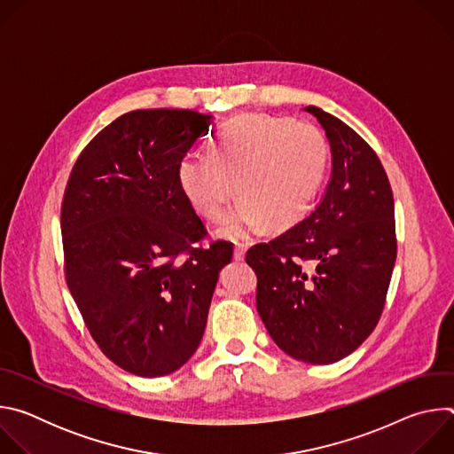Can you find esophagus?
<instances>
[{
    "instance_id": "esophagus-1",
    "label": "esophagus",
    "mask_w": 454,
    "mask_h": 454,
    "mask_svg": "<svg viewBox=\"0 0 454 454\" xmlns=\"http://www.w3.org/2000/svg\"><path fill=\"white\" fill-rule=\"evenodd\" d=\"M247 244L246 242H235V249H233V258L235 261H242L244 254H246Z\"/></svg>"
}]
</instances>
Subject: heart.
I'll use <instances>...</instances> for the list:
<instances>
[{
	"mask_svg": "<svg viewBox=\"0 0 454 454\" xmlns=\"http://www.w3.org/2000/svg\"><path fill=\"white\" fill-rule=\"evenodd\" d=\"M327 142L309 121L242 116L212 144L208 158L179 165V183L192 208L219 221L237 188L242 201L224 217L223 235L239 239L298 221L312 205L327 167ZM236 186H232V183Z\"/></svg>",
	"mask_w": 454,
	"mask_h": 454,
	"instance_id": "heart-1",
	"label": "heart"
}]
</instances>
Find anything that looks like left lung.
Instances as JSON below:
<instances>
[{
	"label": "left lung",
	"instance_id": "obj_1",
	"mask_svg": "<svg viewBox=\"0 0 454 454\" xmlns=\"http://www.w3.org/2000/svg\"><path fill=\"white\" fill-rule=\"evenodd\" d=\"M305 111L333 151L325 196L303 221L249 247L246 262L273 341L298 361L331 364L352 354L382 314L397 256L395 210L373 149L340 118Z\"/></svg>",
	"mask_w": 454,
	"mask_h": 454
}]
</instances>
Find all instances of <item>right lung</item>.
<instances>
[{"label": "right lung", "instance_id": "add662e5", "mask_svg": "<svg viewBox=\"0 0 454 454\" xmlns=\"http://www.w3.org/2000/svg\"><path fill=\"white\" fill-rule=\"evenodd\" d=\"M212 129L190 109H138L77 158L60 205L64 277L98 348L120 368L161 377L203 338L231 242L207 237L179 165Z\"/></svg>", "mask_w": 454, "mask_h": 454}]
</instances>
